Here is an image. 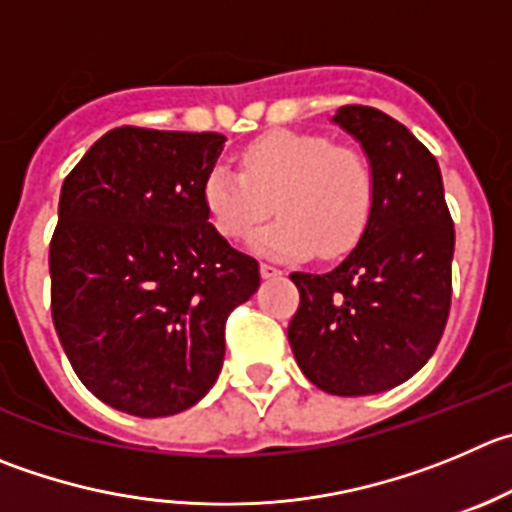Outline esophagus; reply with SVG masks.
I'll use <instances>...</instances> for the list:
<instances>
[{"label":"esophagus","instance_id":"esophagus-1","mask_svg":"<svg viewBox=\"0 0 512 512\" xmlns=\"http://www.w3.org/2000/svg\"><path fill=\"white\" fill-rule=\"evenodd\" d=\"M281 274H284V271L276 269V266L261 264V276H264V279H276V276H281Z\"/></svg>","mask_w":512,"mask_h":512}]
</instances>
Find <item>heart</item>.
<instances>
[{"label": "heart", "mask_w": 512, "mask_h": 512, "mask_svg": "<svg viewBox=\"0 0 512 512\" xmlns=\"http://www.w3.org/2000/svg\"><path fill=\"white\" fill-rule=\"evenodd\" d=\"M241 168L213 165L203 203L218 233L246 238L271 213L253 246L274 259H304L316 251L337 259L357 246L374 208L372 163L352 145L316 133L276 130L241 153Z\"/></svg>", "instance_id": "heart-1"}]
</instances>
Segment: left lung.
I'll use <instances>...</instances> for the list:
<instances>
[{"instance_id":"obj_1","label":"left lung","mask_w":512,"mask_h":512,"mask_svg":"<svg viewBox=\"0 0 512 512\" xmlns=\"http://www.w3.org/2000/svg\"><path fill=\"white\" fill-rule=\"evenodd\" d=\"M374 170V208L347 259L326 274H291L299 309L289 344L311 384L339 397L407 382L435 354L452 296L455 226L435 155L402 123L367 105L334 115Z\"/></svg>"}]
</instances>
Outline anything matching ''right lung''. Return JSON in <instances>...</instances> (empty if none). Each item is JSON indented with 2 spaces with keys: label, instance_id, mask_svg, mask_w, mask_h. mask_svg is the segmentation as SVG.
Instances as JSON below:
<instances>
[{
  "label": "right lung",
  "instance_id": "right-lung-1",
  "mask_svg": "<svg viewBox=\"0 0 512 512\" xmlns=\"http://www.w3.org/2000/svg\"><path fill=\"white\" fill-rule=\"evenodd\" d=\"M218 133L115 128L62 183L52 321L80 382L135 417L193 407L218 379L226 319L259 264L208 221Z\"/></svg>",
  "mask_w": 512,
  "mask_h": 512
}]
</instances>
